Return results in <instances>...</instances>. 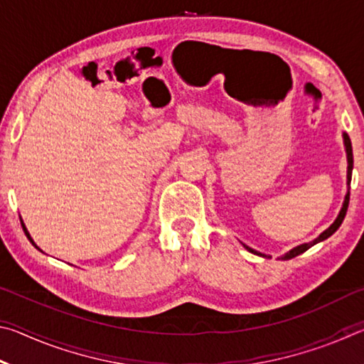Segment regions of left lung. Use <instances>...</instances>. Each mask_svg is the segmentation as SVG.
<instances>
[{
    "instance_id": "obj_1",
    "label": "left lung",
    "mask_w": 364,
    "mask_h": 364,
    "mask_svg": "<svg viewBox=\"0 0 364 364\" xmlns=\"http://www.w3.org/2000/svg\"><path fill=\"white\" fill-rule=\"evenodd\" d=\"M343 141H345V149H347V159H348V173H347L348 193H347V196H345V202H343V207H342L341 213H338V217L336 218L334 223H332V225H331V226L328 228V230H326L324 232L319 234V237H316L315 241H311V242H308V244H301V245H299V247H295V249H292L291 252H287L286 255H282V257H281L282 260H291V258L297 257V255H300V254H304V252H305V250H308V249H310L311 245H315V244H318V242H321V241H324V239H328L329 236H332V234H334V232L338 230V226L342 225V221H343V218H345V215H347V208H348V202H350V181H352V170H353V152H352V141H350L348 134H343ZM244 247L247 249L249 252H252V254H258V252L252 250L250 247H247V245H244ZM258 255H262V254H258Z\"/></svg>"
}]
</instances>
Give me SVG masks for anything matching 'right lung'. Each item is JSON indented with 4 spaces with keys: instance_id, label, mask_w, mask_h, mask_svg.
Returning <instances> with one entry per match:
<instances>
[{
    "instance_id": "obj_1",
    "label": "right lung",
    "mask_w": 364,
    "mask_h": 364,
    "mask_svg": "<svg viewBox=\"0 0 364 364\" xmlns=\"http://www.w3.org/2000/svg\"><path fill=\"white\" fill-rule=\"evenodd\" d=\"M22 226H23V223H22ZM23 231H26V234H27V237L30 239V241H32V237H30V234L27 232V230H26V228H23ZM32 244H33V241H32ZM33 245H35V244H33Z\"/></svg>"
}]
</instances>
